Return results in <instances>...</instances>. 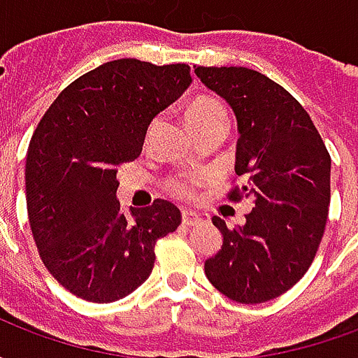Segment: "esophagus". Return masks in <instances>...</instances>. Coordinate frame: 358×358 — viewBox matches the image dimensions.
Returning <instances> with one entry per match:
<instances>
[{
    "label": "esophagus",
    "mask_w": 358,
    "mask_h": 358,
    "mask_svg": "<svg viewBox=\"0 0 358 358\" xmlns=\"http://www.w3.org/2000/svg\"><path fill=\"white\" fill-rule=\"evenodd\" d=\"M203 222H209V217H207V215L195 213V210H182V224L195 226L203 224Z\"/></svg>",
    "instance_id": "obj_1"
}]
</instances>
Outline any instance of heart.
Returning a JSON list of instances; mask_svg holds the SVG:
<instances>
[{
	"instance_id": "1",
	"label": "heart",
	"mask_w": 358,
	"mask_h": 358,
	"mask_svg": "<svg viewBox=\"0 0 358 358\" xmlns=\"http://www.w3.org/2000/svg\"><path fill=\"white\" fill-rule=\"evenodd\" d=\"M186 122L192 128V132L201 130L205 126L215 124V122H224V109L217 99L203 95V97H197L189 103V107L186 109ZM157 124H159V120H153L149 126L148 140H151ZM172 192L180 195H189L192 194V184L187 180H176V182H172Z\"/></svg>"
}]
</instances>
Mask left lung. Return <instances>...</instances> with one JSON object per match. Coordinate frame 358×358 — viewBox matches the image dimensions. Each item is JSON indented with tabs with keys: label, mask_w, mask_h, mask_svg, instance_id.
Wrapping results in <instances>:
<instances>
[{
	"label": "left lung",
	"mask_w": 358,
	"mask_h": 358,
	"mask_svg": "<svg viewBox=\"0 0 358 358\" xmlns=\"http://www.w3.org/2000/svg\"><path fill=\"white\" fill-rule=\"evenodd\" d=\"M197 78L232 109L238 122L232 199H251L245 224H213L222 248L205 261L218 292L238 303H264L299 282L322 241L330 207L331 161L299 101L245 66H197Z\"/></svg>",
	"instance_id": "left-lung-1"
}]
</instances>
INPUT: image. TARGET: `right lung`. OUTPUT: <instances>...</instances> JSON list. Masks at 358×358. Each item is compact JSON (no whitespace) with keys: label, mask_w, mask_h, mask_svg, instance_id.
<instances>
[{"label":"right lung","mask_w":358,"mask_h":358,"mask_svg":"<svg viewBox=\"0 0 358 358\" xmlns=\"http://www.w3.org/2000/svg\"><path fill=\"white\" fill-rule=\"evenodd\" d=\"M192 84L187 65L117 59L66 86L30 140L27 207L45 268L65 289L113 303L151 274L155 243L180 224V209L157 199L120 210L117 166L141 153L153 118Z\"/></svg>","instance_id":"right-lung-1"}]
</instances>
